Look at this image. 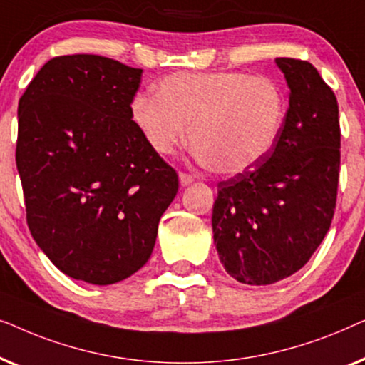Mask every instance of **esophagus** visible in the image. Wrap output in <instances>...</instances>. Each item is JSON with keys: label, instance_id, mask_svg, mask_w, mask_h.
I'll return each instance as SVG.
<instances>
[{"label": "esophagus", "instance_id": "1", "mask_svg": "<svg viewBox=\"0 0 365 365\" xmlns=\"http://www.w3.org/2000/svg\"><path fill=\"white\" fill-rule=\"evenodd\" d=\"M192 181H194L192 174H187V173L179 174V182H181V186H189Z\"/></svg>", "mask_w": 365, "mask_h": 365}]
</instances>
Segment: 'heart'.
<instances>
[{
    "label": "heart",
    "mask_w": 365,
    "mask_h": 365,
    "mask_svg": "<svg viewBox=\"0 0 365 365\" xmlns=\"http://www.w3.org/2000/svg\"><path fill=\"white\" fill-rule=\"evenodd\" d=\"M131 118L154 153L171 154L191 124L197 158L221 174H241L277 146L287 98L271 78L241 71L169 74L156 93H139Z\"/></svg>",
    "instance_id": "1"
}]
</instances>
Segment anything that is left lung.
<instances>
[{"instance_id":"1","label":"left lung","mask_w":365,"mask_h":365,"mask_svg":"<svg viewBox=\"0 0 365 365\" xmlns=\"http://www.w3.org/2000/svg\"><path fill=\"white\" fill-rule=\"evenodd\" d=\"M289 86L277 146L217 184L212 234L229 276L267 286L297 272L331 227L341 166L336 94L311 63L277 58Z\"/></svg>"}]
</instances>
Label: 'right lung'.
Segmentation results:
<instances>
[{
	"mask_svg": "<svg viewBox=\"0 0 365 365\" xmlns=\"http://www.w3.org/2000/svg\"><path fill=\"white\" fill-rule=\"evenodd\" d=\"M141 74L96 54L58 56L18 104L16 168L31 236L59 271L96 286L148 262L179 187L131 118Z\"/></svg>",
	"mask_w": 365,
	"mask_h": 365,
	"instance_id": "obj_1",
	"label": "right lung"
}]
</instances>
